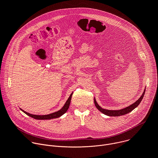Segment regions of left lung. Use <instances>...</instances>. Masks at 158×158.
<instances>
[{"mask_svg":"<svg viewBox=\"0 0 158 158\" xmlns=\"http://www.w3.org/2000/svg\"><path fill=\"white\" fill-rule=\"evenodd\" d=\"M145 91H146V89H144V92H143V94L141 95V96L134 103L130 105L129 106H127L125 108H123V109H119V110H108V109H105L102 108L98 104V102H96V100L95 98H94V104H95V106L97 107V109L105 115H107V116H123V115H124V114H126L129 113V112H131L132 110H134L135 108L138 106V105L140 104V102H141V101H142V99L144 97Z\"/></svg>","mask_w":158,"mask_h":158,"instance_id":"obj_1","label":"left lung"}]
</instances>
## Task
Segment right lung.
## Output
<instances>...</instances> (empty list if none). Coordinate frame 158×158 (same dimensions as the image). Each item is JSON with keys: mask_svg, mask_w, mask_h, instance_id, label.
Wrapping results in <instances>:
<instances>
[{"mask_svg": "<svg viewBox=\"0 0 158 158\" xmlns=\"http://www.w3.org/2000/svg\"><path fill=\"white\" fill-rule=\"evenodd\" d=\"M73 93H71V94L70 95V96L69 97L68 99L67 100V101L65 102V104L64 105V106L58 111H56L55 112H53V113L49 114H47V115H35V114H32L29 113V112H27L26 111H24V110H22V109L20 108V109L24 112L26 114H27V116L35 119H38V120H48V119H55V118H57L60 117L61 116H62L64 114H65V112H67V110H68L69 106H70V103H71V98H72V95H73Z\"/></svg>", "mask_w": 158, "mask_h": 158, "instance_id": "right-lung-1", "label": "right lung"}]
</instances>
